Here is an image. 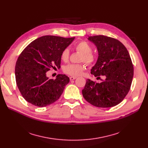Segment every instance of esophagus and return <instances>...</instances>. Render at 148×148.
Returning a JSON list of instances; mask_svg holds the SVG:
<instances>
[{
  "mask_svg": "<svg viewBox=\"0 0 148 148\" xmlns=\"http://www.w3.org/2000/svg\"><path fill=\"white\" fill-rule=\"evenodd\" d=\"M75 79H76V77H69L70 80H75Z\"/></svg>",
  "mask_w": 148,
  "mask_h": 148,
  "instance_id": "obj_1",
  "label": "esophagus"
}]
</instances>
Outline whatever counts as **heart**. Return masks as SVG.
<instances>
[{"label": "heart", "instance_id": "heart-1", "mask_svg": "<svg viewBox=\"0 0 148 148\" xmlns=\"http://www.w3.org/2000/svg\"><path fill=\"white\" fill-rule=\"evenodd\" d=\"M77 51L82 53L80 61L84 62L88 65H94L97 60V57L92 52L91 45L86 41H80L75 45ZM69 57V50L68 48L64 49L60 54V58L64 62H67ZM85 69V65L83 64H69L64 68V71L71 76H79L82 74Z\"/></svg>", "mask_w": 148, "mask_h": 148}]
</instances>
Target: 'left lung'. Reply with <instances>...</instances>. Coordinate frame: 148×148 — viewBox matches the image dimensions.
Listing matches in <instances>:
<instances>
[{
	"mask_svg": "<svg viewBox=\"0 0 148 148\" xmlns=\"http://www.w3.org/2000/svg\"><path fill=\"white\" fill-rule=\"evenodd\" d=\"M98 51V58L90 73L101 83L89 79L82 90L84 98L98 107H112L122 102L130 89L134 68L124 45L115 38L104 35L89 36Z\"/></svg>",
	"mask_w": 148,
	"mask_h": 148,
	"instance_id": "left-lung-1",
	"label": "left lung"
}]
</instances>
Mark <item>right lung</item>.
<instances>
[{
    "mask_svg": "<svg viewBox=\"0 0 148 148\" xmlns=\"http://www.w3.org/2000/svg\"><path fill=\"white\" fill-rule=\"evenodd\" d=\"M45 35L30 42L18 56L15 68V80L22 97L29 103L43 107L57 101L69 79L58 74L50 79L46 73L60 68V54L74 40Z\"/></svg>",
    "mask_w": 148,
    "mask_h": 148,
    "instance_id": "add662e5",
    "label": "right lung"
}]
</instances>
